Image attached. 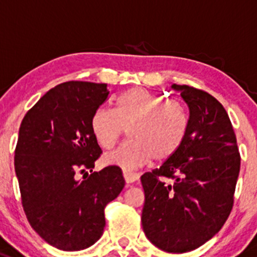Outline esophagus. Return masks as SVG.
<instances>
[{"label":"esophagus","instance_id":"1","mask_svg":"<svg viewBox=\"0 0 257 257\" xmlns=\"http://www.w3.org/2000/svg\"><path fill=\"white\" fill-rule=\"evenodd\" d=\"M123 176H124V179H125L126 183H133V182L138 181L139 179V174L138 173H133V172H126L124 171L123 172Z\"/></svg>","mask_w":257,"mask_h":257}]
</instances>
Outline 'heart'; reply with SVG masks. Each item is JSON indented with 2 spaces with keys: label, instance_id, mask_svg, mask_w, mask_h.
I'll return each instance as SVG.
<instances>
[{
  "label": "heart",
  "instance_id": "heart-1",
  "mask_svg": "<svg viewBox=\"0 0 257 257\" xmlns=\"http://www.w3.org/2000/svg\"><path fill=\"white\" fill-rule=\"evenodd\" d=\"M90 125L104 149L113 148L129 129L131 142L109 153L105 162L131 171L152 159L164 162L172 158L186 138L189 116L179 100L132 88L119 96L115 110L104 106L96 109Z\"/></svg>",
  "mask_w": 257,
  "mask_h": 257
}]
</instances>
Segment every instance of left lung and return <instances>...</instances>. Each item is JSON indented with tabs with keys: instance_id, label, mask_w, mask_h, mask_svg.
<instances>
[{
	"instance_id": "obj_1",
	"label": "left lung",
	"mask_w": 257,
	"mask_h": 257,
	"mask_svg": "<svg viewBox=\"0 0 257 257\" xmlns=\"http://www.w3.org/2000/svg\"><path fill=\"white\" fill-rule=\"evenodd\" d=\"M172 88L188 106V131L172 158L141 177L146 197L142 225L157 247L183 253L212 238L230 216L241 157L217 99L193 86Z\"/></svg>"
}]
</instances>
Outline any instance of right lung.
<instances>
[{
	"instance_id": "add662e5",
	"label": "right lung",
	"mask_w": 257,
	"mask_h": 257,
	"mask_svg": "<svg viewBox=\"0 0 257 257\" xmlns=\"http://www.w3.org/2000/svg\"><path fill=\"white\" fill-rule=\"evenodd\" d=\"M108 98L106 84L66 81L50 89L20 125L15 172L22 207L31 227L59 250L95 243L105 227L104 208L125 184L118 166L93 172L103 151L91 116Z\"/></svg>"
}]
</instances>
